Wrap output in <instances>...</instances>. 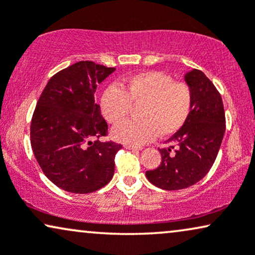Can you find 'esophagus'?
<instances>
[{"label":"esophagus","mask_w":255,"mask_h":255,"mask_svg":"<svg viewBox=\"0 0 255 255\" xmlns=\"http://www.w3.org/2000/svg\"><path fill=\"white\" fill-rule=\"evenodd\" d=\"M125 148H128V150H141L143 147L140 146H135V145H131V144H125Z\"/></svg>","instance_id":"34e87169"}]
</instances>
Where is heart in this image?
I'll use <instances>...</instances> for the list:
<instances>
[{"mask_svg": "<svg viewBox=\"0 0 255 255\" xmlns=\"http://www.w3.org/2000/svg\"><path fill=\"white\" fill-rule=\"evenodd\" d=\"M132 105L140 107V120L116 128L112 135L122 143L140 145L158 133L168 137L184 127L193 109L192 89L163 71H145L131 76L121 88L109 87L102 94V114L112 125L123 123Z\"/></svg>", "mask_w": 255, "mask_h": 255, "instance_id": "1", "label": "heart"}]
</instances>
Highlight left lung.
<instances>
[{
    "label": "left lung",
    "mask_w": 255,
    "mask_h": 255,
    "mask_svg": "<svg viewBox=\"0 0 255 255\" xmlns=\"http://www.w3.org/2000/svg\"><path fill=\"white\" fill-rule=\"evenodd\" d=\"M185 82L193 94L190 118L167 140L177 147L160 148V165L145 173L150 183L167 191L186 188L206 176L226 128L223 99L212 82L198 69L187 72Z\"/></svg>",
    "instance_id": "left-lung-1"
}]
</instances>
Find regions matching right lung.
<instances>
[{"label":"right lung","instance_id":"obj_1","mask_svg":"<svg viewBox=\"0 0 255 255\" xmlns=\"http://www.w3.org/2000/svg\"><path fill=\"white\" fill-rule=\"evenodd\" d=\"M116 70L81 61L52 76L36 105L30 141L43 173L62 190L91 193L115 172V141H101L108 123L95 102L97 85Z\"/></svg>","mask_w":255,"mask_h":255}]
</instances>
